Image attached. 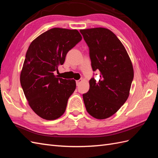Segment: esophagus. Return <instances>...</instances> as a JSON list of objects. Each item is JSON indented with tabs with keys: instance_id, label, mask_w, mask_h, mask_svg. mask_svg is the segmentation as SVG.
<instances>
[{
	"instance_id": "34e87169",
	"label": "esophagus",
	"mask_w": 158,
	"mask_h": 158,
	"mask_svg": "<svg viewBox=\"0 0 158 158\" xmlns=\"http://www.w3.org/2000/svg\"><path fill=\"white\" fill-rule=\"evenodd\" d=\"M82 82V80H76V85H77V86H78L79 85V84H80V82Z\"/></svg>"
}]
</instances>
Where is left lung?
I'll list each match as a JSON object with an SVG mask.
<instances>
[{"instance_id": "1", "label": "left lung", "mask_w": 158, "mask_h": 158, "mask_svg": "<svg viewBox=\"0 0 158 158\" xmlns=\"http://www.w3.org/2000/svg\"><path fill=\"white\" fill-rule=\"evenodd\" d=\"M80 31L89 47L92 70L100 73L99 81L94 76L90 79L89 91L83 94L84 105L90 115L107 118L128 98L134 78L131 60L125 47L111 30L96 27Z\"/></svg>"}]
</instances>
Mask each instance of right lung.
<instances>
[{
	"label": "right lung",
	"mask_w": 158,
	"mask_h": 158,
	"mask_svg": "<svg viewBox=\"0 0 158 158\" xmlns=\"http://www.w3.org/2000/svg\"><path fill=\"white\" fill-rule=\"evenodd\" d=\"M81 40L78 30L55 27L38 36L28 47L20 84L30 106L40 117L55 120L64 113L76 82L58 78L54 72Z\"/></svg>",
	"instance_id": "1"
}]
</instances>
